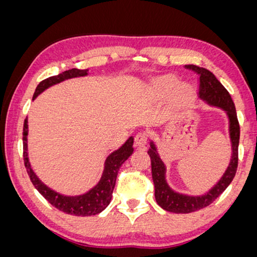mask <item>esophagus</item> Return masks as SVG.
<instances>
[{
  "instance_id": "esophagus-1",
  "label": "esophagus",
  "mask_w": 257,
  "mask_h": 257,
  "mask_svg": "<svg viewBox=\"0 0 257 257\" xmlns=\"http://www.w3.org/2000/svg\"><path fill=\"white\" fill-rule=\"evenodd\" d=\"M135 140H136L137 146H139V147L145 146L146 144H147V135H146L145 132H140V133H138V135L136 136Z\"/></svg>"
}]
</instances>
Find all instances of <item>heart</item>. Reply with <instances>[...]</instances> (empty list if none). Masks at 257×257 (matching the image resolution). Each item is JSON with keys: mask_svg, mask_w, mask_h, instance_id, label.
I'll use <instances>...</instances> for the list:
<instances>
[{"mask_svg": "<svg viewBox=\"0 0 257 257\" xmlns=\"http://www.w3.org/2000/svg\"><path fill=\"white\" fill-rule=\"evenodd\" d=\"M153 91L158 97L166 98L175 94L178 104H186L194 96V87L191 84H181L179 77L166 75L154 80Z\"/></svg>", "mask_w": 257, "mask_h": 257, "instance_id": "obj_1", "label": "heart"}]
</instances>
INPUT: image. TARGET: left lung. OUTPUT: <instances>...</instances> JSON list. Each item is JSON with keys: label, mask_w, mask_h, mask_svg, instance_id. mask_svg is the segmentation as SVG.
Here are the masks:
<instances>
[{"label": "left lung", "mask_w": 257, "mask_h": 257, "mask_svg": "<svg viewBox=\"0 0 257 257\" xmlns=\"http://www.w3.org/2000/svg\"><path fill=\"white\" fill-rule=\"evenodd\" d=\"M187 69L194 70L200 75V91L199 98L209 106H214L224 111L228 118V132L231 145V156L229 164L215 185L209 188L205 194L189 195L179 193L171 188L166 179V165L160 158L158 147L154 140L150 142V149L147 153L151 157L152 165V179L154 182V196L156 201L161 208L172 213H192L195 210L205 208L210 205L224 189H226L236 173L237 168V149L240 140V125H238L236 110L230 94L226 90L213 72L198 65H185Z\"/></svg>", "instance_id": "1"}]
</instances>
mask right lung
<instances>
[{
	"mask_svg": "<svg viewBox=\"0 0 257 257\" xmlns=\"http://www.w3.org/2000/svg\"><path fill=\"white\" fill-rule=\"evenodd\" d=\"M87 75H89V69L79 70L75 68L66 70V71L59 73L57 76L49 77V78L42 80L38 84L36 90H35L33 100L36 99L37 96H40L42 92H44L45 90L56 85V84L64 82L66 79L85 77ZM28 132H29V128H28V118H26L23 126V158L27 172L35 188L52 206H55L56 208L66 214H71V215L76 216H90L103 212L108 206V203L111 202L112 192H113L119 168L135 151V149H133L135 138L132 136L128 137L127 140L119 149L114 150L113 152L108 154L106 159H105L104 170L99 181L92 188H90L89 191L83 193V194L65 195L45 185L31 168L29 157H28Z\"/></svg>",
	"mask_w": 257,
	"mask_h": 257,
	"instance_id": "1",
	"label": "right lung"
}]
</instances>
